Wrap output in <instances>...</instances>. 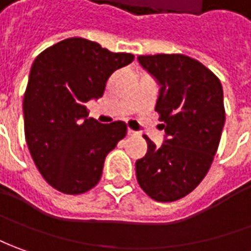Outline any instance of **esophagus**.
I'll list each match as a JSON object with an SVG mask.
<instances>
[{
	"instance_id": "esophagus-1",
	"label": "esophagus",
	"mask_w": 251,
	"mask_h": 251,
	"mask_svg": "<svg viewBox=\"0 0 251 251\" xmlns=\"http://www.w3.org/2000/svg\"><path fill=\"white\" fill-rule=\"evenodd\" d=\"M127 134H129V136H134V134H136V132H134V130H132V129H127Z\"/></svg>"
}]
</instances>
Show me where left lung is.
Wrapping results in <instances>:
<instances>
[{
	"instance_id": "8db88e82",
	"label": "left lung",
	"mask_w": 251,
	"mask_h": 251,
	"mask_svg": "<svg viewBox=\"0 0 251 251\" xmlns=\"http://www.w3.org/2000/svg\"><path fill=\"white\" fill-rule=\"evenodd\" d=\"M140 66L159 88L161 147L144 136L147 154L136 161L140 187L159 202L188 195L210 169L226 122L223 86L217 76L184 54L139 56Z\"/></svg>"
}]
</instances>
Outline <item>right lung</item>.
<instances>
[{
  "label": "right lung",
  "instance_id": "right-lung-1",
  "mask_svg": "<svg viewBox=\"0 0 251 251\" xmlns=\"http://www.w3.org/2000/svg\"><path fill=\"white\" fill-rule=\"evenodd\" d=\"M133 59L97 42L68 38L34 60L23 100L25 141L53 188L76 195L99 183L104 159L126 136V125L89 118L85 104L103 96L112 73Z\"/></svg>",
  "mask_w": 251,
  "mask_h": 251
}]
</instances>
